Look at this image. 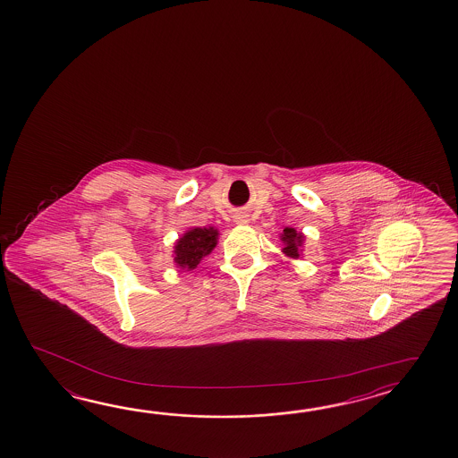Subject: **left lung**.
Instances as JSON below:
<instances>
[{
    "mask_svg": "<svg viewBox=\"0 0 458 458\" xmlns=\"http://www.w3.org/2000/svg\"><path fill=\"white\" fill-rule=\"evenodd\" d=\"M281 241L284 243L283 251L286 253L287 257L299 259L302 243H304V235L301 233H297L294 227H284V231L281 233Z\"/></svg>",
    "mask_w": 458,
    "mask_h": 458,
    "instance_id": "1",
    "label": "left lung"
}]
</instances>
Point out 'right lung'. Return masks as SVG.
<instances>
[{"instance_id": "1", "label": "right lung", "mask_w": 458, "mask_h": 458, "mask_svg": "<svg viewBox=\"0 0 458 458\" xmlns=\"http://www.w3.org/2000/svg\"><path fill=\"white\" fill-rule=\"evenodd\" d=\"M217 243V229L215 227H193L180 237L175 242V265L182 269H195L198 263L203 260L215 249Z\"/></svg>"}]
</instances>
